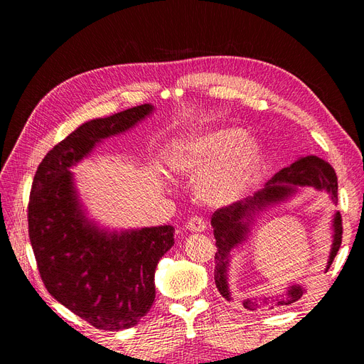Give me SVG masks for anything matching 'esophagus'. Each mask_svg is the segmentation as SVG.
Returning <instances> with one entry per match:
<instances>
[{
  "label": "esophagus",
  "mask_w": 364,
  "mask_h": 364,
  "mask_svg": "<svg viewBox=\"0 0 364 364\" xmlns=\"http://www.w3.org/2000/svg\"><path fill=\"white\" fill-rule=\"evenodd\" d=\"M185 228L190 230V232H205L206 230V223L202 217H193L186 222Z\"/></svg>",
  "instance_id": "34e87169"
}]
</instances>
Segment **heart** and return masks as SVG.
<instances>
[{
  "label": "heart",
  "instance_id": "obj_1",
  "mask_svg": "<svg viewBox=\"0 0 364 364\" xmlns=\"http://www.w3.org/2000/svg\"><path fill=\"white\" fill-rule=\"evenodd\" d=\"M262 156L258 138L237 127H217L176 142L168 167L179 178H197L196 194L206 205L228 206L249 191Z\"/></svg>",
  "mask_w": 364,
  "mask_h": 364
}]
</instances>
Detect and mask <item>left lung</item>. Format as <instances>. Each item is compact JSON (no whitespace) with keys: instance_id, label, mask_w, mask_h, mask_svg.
<instances>
[{"instance_id":"1","label":"left lung","mask_w":364,"mask_h":364,"mask_svg":"<svg viewBox=\"0 0 364 364\" xmlns=\"http://www.w3.org/2000/svg\"><path fill=\"white\" fill-rule=\"evenodd\" d=\"M302 186H313L317 191L328 193L329 199L337 205V176L334 168L323 159L314 155L302 156L296 159L289 167L278 171L266 183L262 190L257 191L252 197H246L245 200L220 208L211 218V226L215 237V269L214 279L215 285L226 301H232L229 290V264L234 249L243 246L249 235L252 225L255 223L257 217L269 209L270 206L289 200L290 197L299 193ZM333 245L329 250V257L325 272L331 267V264L337 255L341 245V215L338 211L334 213L333 222ZM305 293V287L301 284L289 285L285 291L272 296H255L247 297L243 301V306L250 311L257 310H272L273 306L290 305L299 301Z\"/></svg>"}]
</instances>
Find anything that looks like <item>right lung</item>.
<instances>
[{
  "instance_id": "obj_1",
  "label": "right lung",
  "mask_w": 364,
  "mask_h": 364,
  "mask_svg": "<svg viewBox=\"0 0 364 364\" xmlns=\"http://www.w3.org/2000/svg\"><path fill=\"white\" fill-rule=\"evenodd\" d=\"M153 109L141 105L86 121L47 153L31 185L28 235L43 285L63 306L106 331L134 326L150 311L155 270L174 245V228H100L86 215L71 168Z\"/></svg>"
}]
</instances>
